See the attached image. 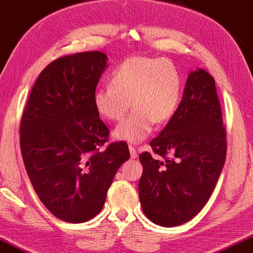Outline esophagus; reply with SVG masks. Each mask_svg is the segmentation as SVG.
Instances as JSON below:
<instances>
[{
	"mask_svg": "<svg viewBox=\"0 0 253 253\" xmlns=\"http://www.w3.org/2000/svg\"><path fill=\"white\" fill-rule=\"evenodd\" d=\"M128 149H129V152H130V158H131V159L136 158V157H137L136 149H135L134 147H131V145H129V147H128Z\"/></svg>",
	"mask_w": 253,
	"mask_h": 253,
	"instance_id": "1",
	"label": "esophagus"
}]
</instances>
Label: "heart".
Wrapping results in <instances>:
<instances>
[{
	"instance_id": "obj_1",
	"label": "heart",
	"mask_w": 253,
	"mask_h": 253,
	"mask_svg": "<svg viewBox=\"0 0 253 253\" xmlns=\"http://www.w3.org/2000/svg\"><path fill=\"white\" fill-rule=\"evenodd\" d=\"M181 98V77L169 59L135 56L124 60L112 73L110 86L92 94V106L101 118L118 122L129 109V117L113 130V137L140 143L150 136L155 123L172 118Z\"/></svg>"
}]
</instances>
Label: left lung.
Returning a JSON list of instances; mask_svg holds the SVG:
<instances>
[{"instance_id":"8db88e82","label":"left lung","mask_w":253,"mask_h":253,"mask_svg":"<svg viewBox=\"0 0 253 253\" xmlns=\"http://www.w3.org/2000/svg\"><path fill=\"white\" fill-rule=\"evenodd\" d=\"M150 145L164 161L140 155L142 210L156 225H182L208 203L226 161V129L211 74L191 71L180 105Z\"/></svg>"}]
</instances>
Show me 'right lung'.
Listing matches in <instances>:
<instances>
[{
    "instance_id": "add662e5",
    "label": "right lung",
    "mask_w": 253,
    "mask_h": 253,
    "mask_svg": "<svg viewBox=\"0 0 253 253\" xmlns=\"http://www.w3.org/2000/svg\"><path fill=\"white\" fill-rule=\"evenodd\" d=\"M108 67L101 51L60 57L40 73L20 124V148L32 186L63 221L97 215L117 170L129 159L125 142L111 143L92 106V94Z\"/></svg>"
}]
</instances>
